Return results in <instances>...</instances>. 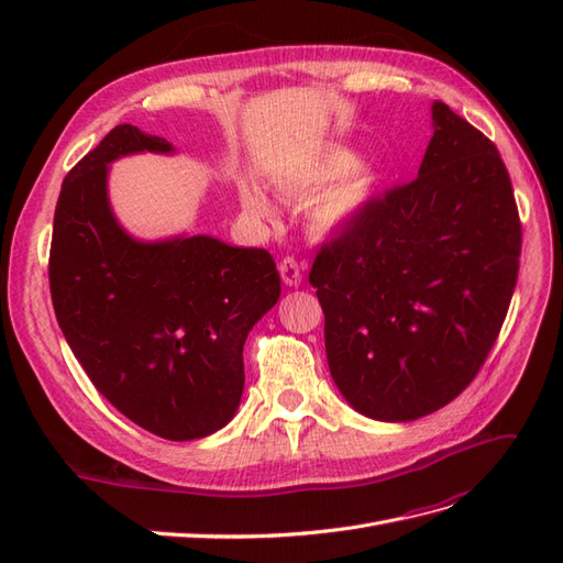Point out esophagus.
<instances>
[{"instance_id": "esophagus-1", "label": "esophagus", "mask_w": 563, "mask_h": 563, "mask_svg": "<svg viewBox=\"0 0 563 563\" xmlns=\"http://www.w3.org/2000/svg\"><path fill=\"white\" fill-rule=\"evenodd\" d=\"M279 275L286 286H300L302 282V265L296 258H284L279 263Z\"/></svg>"}]
</instances>
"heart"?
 <instances>
[{
	"label": "heart",
	"instance_id": "heart-1",
	"mask_svg": "<svg viewBox=\"0 0 563 563\" xmlns=\"http://www.w3.org/2000/svg\"><path fill=\"white\" fill-rule=\"evenodd\" d=\"M378 183L380 174L362 164V150L350 143L327 145L310 159L286 168L277 176V187L288 197H310L320 192L308 209V223L321 236L347 230L371 207ZM236 192L251 216H272V203L255 180L242 178L236 183Z\"/></svg>",
	"mask_w": 563,
	"mask_h": 563
}]
</instances>
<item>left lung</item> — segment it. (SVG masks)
<instances>
[{
	"label": "left lung",
	"mask_w": 563,
	"mask_h": 563,
	"mask_svg": "<svg viewBox=\"0 0 563 563\" xmlns=\"http://www.w3.org/2000/svg\"><path fill=\"white\" fill-rule=\"evenodd\" d=\"M432 129L418 178L373 199L310 269L333 383L383 422L430 416L472 383L519 275L500 152L441 100Z\"/></svg>",
	"instance_id": "obj_1"
}]
</instances>
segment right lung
I'll list each match as a JSON object with an SVG mask.
<instances>
[{"mask_svg": "<svg viewBox=\"0 0 563 563\" xmlns=\"http://www.w3.org/2000/svg\"><path fill=\"white\" fill-rule=\"evenodd\" d=\"M155 152L159 135L114 126L63 180L48 282L58 327L93 387L143 430L190 441L234 418L244 391L249 331L279 300L265 249L211 234L145 242L119 223L110 164Z\"/></svg>", "mask_w": 563, "mask_h": 563, "instance_id": "obj_1", "label": "right lung"}]
</instances>
